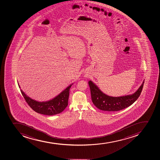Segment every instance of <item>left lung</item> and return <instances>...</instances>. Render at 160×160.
<instances>
[{
	"instance_id": "left-lung-1",
	"label": "left lung",
	"mask_w": 160,
	"mask_h": 160,
	"mask_svg": "<svg viewBox=\"0 0 160 160\" xmlns=\"http://www.w3.org/2000/svg\"><path fill=\"white\" fill-rule=\"evenodd\" d=\"M143 83L144 81L139 88L133 94L120 97H112L102 93L91 81H88L92 102L99 109L107 111H120L132 105L140 96Z\"/></svg>"
}]
</instances>
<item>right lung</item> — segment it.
Listing matches in <instances>:
<instances>
[{
  "label": "right lung",
  "instance_id": "add662e5",
  "mask_svg": "<svg viewBox=\"0 0 160 160\" xmlns=\"http://www.w3.org/2000/svg\"><path fill=\"white\" fill-rule=\"evenodd\" d=\"M72 85V84L53 99L45 102H39L35 101L27 96L22 90H21V92L26 102L34 111L40 114L52 116L62 112L67 107L69 90ZM18 87L20 88V85H18Z\"/></svg>",
  "mask_w": 160,
  "mask_h": 160
}]
</instances>
